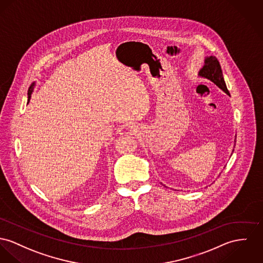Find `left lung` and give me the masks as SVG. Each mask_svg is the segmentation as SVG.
I'll list each match as a JSON object with an SVG mask.
<instances>
[{
  "mask_svg": "<svg viewBox=\"0 0 263 263\" xmlns=\"http://www.w3.org/2000/svg\"><path fill=\"white\" fill-rule=\"evenodd\" d=\"M199 76H202L206 79L213 82L216 86H218L225 93H229L226 87L225 81L223 79L222 70L219 64V61L216 57L210 56L205 59V63L202 69L199 71Z\"/></svg>",
  "mask_w": 263,
  "mask_h": 263,
  "instance_id": "1",
  "label": "left lung"
}]
</instances>
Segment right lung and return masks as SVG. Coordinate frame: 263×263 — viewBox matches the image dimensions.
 I'll return each instance as SVG.
<instances>
[{"label": "right lung", "mask_w": 263, "mask_h": 263, "mask_svg": "<svg viewBox=\"0 0 263 263\" xmlns=\"http://www.w3.org/2000/svg\"><path fill=\"white\" fill-rule=\"evenodd\" d=\"M32 92H33V85L30 87V89H29V91H28V103H29L30 99H31V95H32Z\"/></svg>", "instance_id": "add662e5"}]
</instances>
